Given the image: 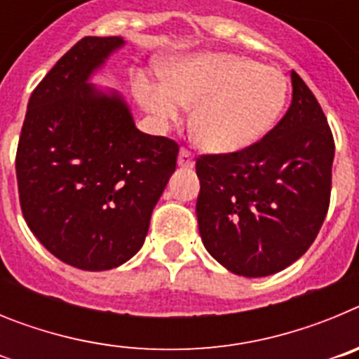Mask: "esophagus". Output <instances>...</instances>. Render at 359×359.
Masks as SVG:
<instances>
[{
	"instance_id": "34e87169",
	"label": "esophagus",
	"mask_w": 359,
	"mask_h": 359,
	"mask_svg": "<svg viewBox=\"0 0 359 359\" xmlns=\"http://www.w3.org/2000/svg\"><path fill=\"white\" fill-rule=\"evenodd\" d=\"M177 165L180 167H185V169H192L194 167V156L189 149H182L180 151V156H177Z\"/></svg>"
}]
</instances>
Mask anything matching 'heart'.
<instances>
[{
	"label": "heart",
	"mask_w": 359,
	"mask_h": 359,
	"mask_svg": "<svg viewBox=\"0 0 359 359\" xmlns=\"http://www.w3.org/2000/svg\"><path fill=\"white\" fill-rule=\"evenodd\" d=\"M142 106L160 122H174L192 107L190 129L215 154L243 151L259 142L287 100L284 73L233 53H196L165 68V84L142 81Z\"/></svg>",
	"instance_id": "1"
}]
</instances>
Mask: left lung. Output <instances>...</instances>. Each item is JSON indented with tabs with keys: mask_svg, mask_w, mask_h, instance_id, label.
<instances>
[{
	"mask_svg": "<svg viewBox=\"0 0 359 359\" xmlns=\"http://www.w3.org/2000/svg\"><path fill=\"white\" fill-rule=\"evenodd\" d=\"M291 106L262 140L196 160V214L207 252L228 271L268 277L304 255L331 199L334 140L315 95L291 72Z\"/></svg>",
	"mask_w": 359,
	"mask_h": 359,
	"instance_id": "obj_1",
	"label": "left lung"
}]
</instances>
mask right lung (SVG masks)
Here are the masks:
<instances>
[{
  "instance_id": "right-lung-1",
  "label": "right lung",
  "mask_w": 359,
  "mask_h": 359,
  "mask_svg": "<svg viewBox=\"0 0 359 359\" xmlns=\"http://www.w3.org/2000/svg\"><path fill=\"white\" fill-rule=\"evenodd\" d=\"M122 46V37H84L57 61L32 91L15 154L28 228L86 271L116 268L144 246L180 152L138 131L122 95L88 82Z\"/></svg>"
}]
</instances>
